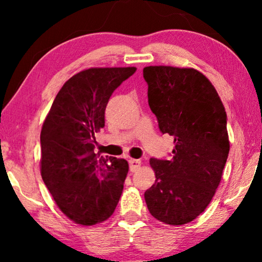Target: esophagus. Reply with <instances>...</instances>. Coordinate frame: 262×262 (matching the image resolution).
<instances>
[{
    "label": "esophagus",
    "mask_w": 262,
    "mask_h": 262,
    "mask_svg": "<svg viewBox=\"0 0 262 262\" xmlns=\"http://www.w3.org/2000/svg\"><path fill=\"white\" fill-rule=\"evenodd\" d=\"M128 164H130V170L131 171H136V170H138L139 168H141L142 161L141 160L131 159L130 161H128Z\"/></svg>",
    "instance_id": "1"
}]
</instances>
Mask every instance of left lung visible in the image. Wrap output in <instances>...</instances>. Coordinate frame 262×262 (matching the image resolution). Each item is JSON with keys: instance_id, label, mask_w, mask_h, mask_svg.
Returning <instances> with one entry per match:
<instances>
[{"instance_id": "8db88e82", "label": "left lung", "mask_w": 262, "mask_h": 262, "mask_svg": "<svg viewBox=\"0 0 262 262\" xmlns=\"http://www.w3.org/2000/svg\"><path fill=\"white\" fill-rule=\"evenodd\" d=\"M148 101L162 134L174 137L170 160H150L155 184L144 193L157 221L182 225L204 212L220 185L230 143L223 102L193 68L145 67Z\"/></svg>"}]
</instances>
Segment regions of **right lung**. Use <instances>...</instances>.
Segmentation results:
<instances>
[{
  "label": "right lung",
  "mask_w": 262,
  "mask_h": 262,
  "mask_svg": "<svg viewBox=\"0 0 262 262\" xmlns=\"http://www.w3.org/2000/svg\"><path fill=\"white\" fill-rule=\"evenodd\" d=\"M136 71L91 68L70 77L57 94L40 132V171L59 210L81 225L108 220L119 202L128 163L94 152L112 93Z\"/></svg>",
  "instance_id": "1"
}]
</instances>
